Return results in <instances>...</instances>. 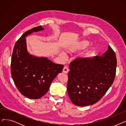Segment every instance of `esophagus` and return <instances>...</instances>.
Listing matches in <instances>:
<instances>
[{
	"mask_svg": "<svg viewBox=\"0 0 126 126\" xmlns=\"http://www.w3.org/2000/svg\"><path fill=\"white\" fill-rule=\"evenodd\" d=\"M69 71V69H68V68L66 66H65L63 68V72H64V73L65 74H67L68 72Z\"/></svg>",
	"mask_w": 126,
	"mask_h": 126,
	"instance_id": "34e87169",
	"label": "esophagus"
}]
</instances>
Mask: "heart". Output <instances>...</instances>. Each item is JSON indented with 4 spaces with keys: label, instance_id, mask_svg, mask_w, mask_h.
<instances>
[{
    "label": "heart",
    "instance_id": "heart-1",
    "mask_svg": "<svg viewBox=\"0 0 126 126\" xmlns=\"http://www.w3.org/2000/svg\"><path fill=\"white\" fill-rule=\"evenodd\" d=\"M89 45V42L87 41H82L78 43L76 45H75L73 47H71L70 48H68L66 49V51L68 53H72V52H74L78 50H81L85 49L86 48H87L88 46ZM92 50H89L88 51L89 54H91L92 53ZM61 56H64L63 54L61 53L60 54Z\"/></svg>",
    "mask_w": 126,
    "mask_h": 126
}]
</instances>
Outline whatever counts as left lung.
<instances>
[{
    "label": "left lung",
    "instance_id": "1",
    "mask_svg": "<svg viewBox=\"0 0 126 126\" xmlns=\"http://www.w3.org/2000/svg\"><path fill=\"white\" fill-rule=\"evenodd\" d=\"M102 56L77 58L69 64L67 90L72 103L78 106L100 101L113 84L117 60L110 46Z\"/></svg>",
    "mask_w": 126,
    "mask_h": 126
}]
</instances>
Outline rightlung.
I'll return each mask as SVG.
<instances>
[{
    "label": "right lung",
    "instance_id": "obj_1",
    "mask_svg": "<svg viewBox=\"0 0 126 126\" xmlns=\"http://www.w3.org/2000/svg\"><path fill=\"white\" fill-rule=\"evenodd\" d=\"M38 26L25 32L16 42L12 55L11 71L16 87L24 96L41 98L48 91L50 84L64 65L53 63L46 58L30 55L26 49L25 36L43 30Z\"/></svg>",
    "mask_w": 126,
    "mask_h": 126
}]
</instances>
